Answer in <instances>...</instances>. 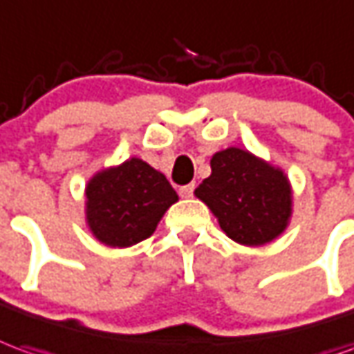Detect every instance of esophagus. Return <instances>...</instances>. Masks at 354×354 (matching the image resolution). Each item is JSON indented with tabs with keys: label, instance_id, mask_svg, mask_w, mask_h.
I'll return each instance as SVG.
<instances>
[{
	"label": "esophagus",
	"instance_id": "34e87169",
	"mask_svg": "<svg viewBox=\"0 0 354 354\" xmlns=\"http://www.w3.org/2000/svg\"><path fill=\"white\" fill-rule=\"evenodd\" d=\"M194 192H195V184H187V185H182V187H180V195H182V197H185V199H187V197H192V195H194Z\"/></svg>",
	"mask_w": 354,
	"mask_h": 354
}]
</instances>
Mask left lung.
I'll return each instance as SVG.
<instances>
[{"label":"left lung","mask_w":354,"mask_h":354,"mask_svg":"<svg viewBox=\"0 0 354 354\" xmlns=\"http://www.w3.org/2000/svg\"><path fill=\"white\" fill-rule=\"evenodd\" d=\"M211 176L195 189L224 234L241 245L270 243L291 218V184L283 170L239 147L212 155Z\"/></svg>","instance_id":"1"}]
</instances>
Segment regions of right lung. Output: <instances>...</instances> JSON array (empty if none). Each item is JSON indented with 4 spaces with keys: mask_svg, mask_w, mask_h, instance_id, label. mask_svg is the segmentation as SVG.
<instances>
[{
    "mask_svg": "<svg viewBox=\"0 0 354 354\" xmlns=\"http://www.w3.org/2000/svg\"><path fill=\"white\" fill-rule=\"evenodd\" d=\"M174 187L165 174L132 157L97 172L86 185V222L109 247H130L151 236L172 203Z\"/></svg>",
    "mask_w": 354,
    "mask_h": 354,
    "instance_id": "right-lung-1",
    "label": "right lung"
}]
</instances>
